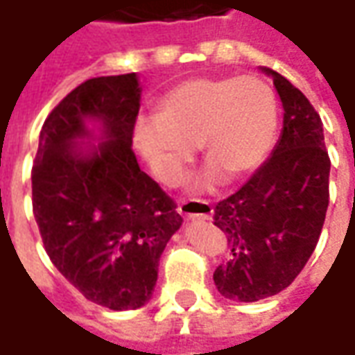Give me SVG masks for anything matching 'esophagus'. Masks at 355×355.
<instances>
[{
    "instance_id": "esophagus-1",
    "label": "esophagus",
    "mask_w": 355,
    "mask_h": 355,
    "mask_svg": "<svg viewBox=\"0 0 355 355\" xmlns=\"http://www.w3.org/2000/svg\"><path fill=\"white\" fill-rule=\"evenodd\" d=\"M178 215L186 216L190 220H207L209 216L213 215V207L209 201L193 200V201H182L178 205Z\"/></svg>"
}]
</instances>
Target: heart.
I'll return each mask as SVG.
<instances>
[{
    "mask_svg": "<svg viewBox=\"0 0 355 355\" xmlns=\"http://www.w3.org/2000/svg\"><path fill=\"white\" fill-rule=\"evenodd\" d=\"M279 123L274 91L259 78H193L157 101L155 116L135 123V148L163 184H178L200 144L209 165L193 180L211 190L226 173L245 177L272 152Z\"/></svg>",
    "mask_w": 355,
    "mask_h": 355,
    "instance_id": "1",
    "label": "heart"
}]
</instances>
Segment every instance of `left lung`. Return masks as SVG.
I'll use <instances>...</instances> for the list:
<instances>
[{
    "mask_svg": "<svg viewBox=\"0 0 355 355\" xmlns=\"http://www.w3.org/2000/svg\"><path fill=\"white\" fill-rule=\"evenodd\" d=\"M283 129L272 155L238 192L215 207L230 257L213 279L224 298L257 302L289 287L318 245L329 205V162L323 123L310 101L282 73Z\"/></svg>",
    "mask_w": 355,
    "mask_h": 355,
    "instance_id": "obj_1",
    "label": "left lung"
}]
</instances>
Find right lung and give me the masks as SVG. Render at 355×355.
<instances>
[{
    "mask_svg": "<svg viewBox=\"0 0 355 355\" xmlns=\"http://www.w3.org/2000/svg\"><path fill=\"white\" fill-rule=\"evenodd\" d=\"M137 73L93 78L66 94L40 132L32 203L51 262L110 310L150 302L159 257L182 216L132 152Z\"/></svg>",
    "mask_w": 355,
    "mask_h": 355,
    "instance_id": "add662e5",
    "label": "right lung"
}]
</instances>
